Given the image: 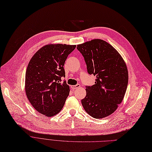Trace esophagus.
Here are the masks:
<instances>
[{"label":"esophagus","instance_id":"34e87169","mask_svg":"<svg viewBox=\"0 0 152 152\" xmlns=\"http://www.w3.org/2000/svg\"><path fill=\"white\" fill-rule=\"evenodd\" d=\"M80 86V85H79V84H77V85H72V86H71L70 87H71V88H72V90H75V89H77V88H79Z\"/></svg>","mask_w":152,"mask_h":152}]
</instances>
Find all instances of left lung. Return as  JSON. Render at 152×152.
<instances>
[{"instance_id":"obj_1","label":"left lung","mask_w":152,"mask_h":152,"mask_svg":"<svg viewBox=\"0 0 152 152\" xmlns=\"http://www.w3.org/2000/svg\"><path fill=\"white\" fill-rule=\"evenodd\" d=\"M88 74L96 76L95 85L86 86L82 99L84 110L91 117L103 118L113 114L124 98L128 84L126 65L119 53L102 39L77 45Z\"/></svg>"}]
</instances>
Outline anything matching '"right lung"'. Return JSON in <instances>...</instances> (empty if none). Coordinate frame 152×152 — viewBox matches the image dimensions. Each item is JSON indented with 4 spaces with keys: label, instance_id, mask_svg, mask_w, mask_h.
<instances>
[{
    "label": "right lung",
    "instance_id": "1",
    "mask_svg": "<svg viewBox=\"0 0 152 152\" xmlns=\"http://www.w3.org/2000/svg\"><path fill=\"white\" fill-rule=\"evenodd\" d=\"M75 45H49L43 46L29 62L25 75L27 98L34 109L46 116L59 113L66 102L70 88L64 66Z\"/></svg>",
    "mask_w": 152,
    "mask_h": 152
}]
</instances>
